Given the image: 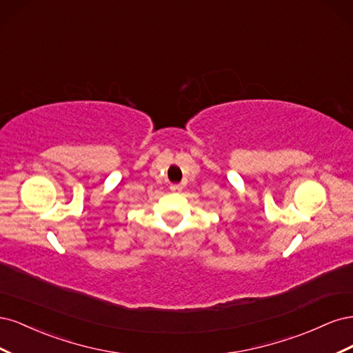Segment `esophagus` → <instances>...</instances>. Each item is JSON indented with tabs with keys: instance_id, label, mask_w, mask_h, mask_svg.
I'll list each match as a JSON object with an SVG mask.
<instances>
[{
	"instance_id": "esophagus-1",
	"label": "esophagus",
	"mask_w": 353,
	"mask_h": 353,
	"mask_svg": "<svg viewBox=\"0 0 353 353\" xmlns=\"http://www.w3.org/2000/svg\"><path fill=\"white\" fill-rule=\"evenodd\" d=\"M170 191H172V193H181V191H183V187L179 184H172L170 185Z\"/></svg>"
}]
</instances>
